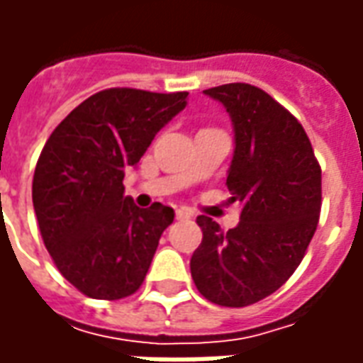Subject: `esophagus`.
<instances>
[{
    "label": "esophagus",
    "mask_w": 363,
    "mask_h": 363,
    "mask_svg": "<svg viewBox=\"0 0 363 363\" xmlns=\"http://www.w3.org/2000/svg\"><path fill=\"white\" fill-rule=\"evenodd\" d=\"M189 218H192L190 210H186V208H179L177 210V220H189Z\"/></svg>",
    "instance_id": "34e87169"
}]
</instances>
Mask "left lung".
<instances>
[{
	"label": "left lung",
	"mask_w": 363,
	"mask_h": 363,
	"mask_svg": "<svg viewBox=\"0 0 363 363\" xmlns=\"http://www.w3.org/2000/svg\"><path fill=\"white\" fill-rule=\"evenodd\" d=\"M233 122L228 171L239 225L223 231L198 216L202 243L190 259L198 291L216 305L247 307L286 284L303 260L320 213V167L303 126L272 96L249 83L206 89Z\"/></svg>",
	"instance_id": "left-lung-1"
}]
</instances>
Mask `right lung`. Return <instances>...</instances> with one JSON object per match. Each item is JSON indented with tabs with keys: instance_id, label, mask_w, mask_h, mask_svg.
<instances>
[{
	"instance_id": "obj_1",
	"label": "right lung",
	"mask_w": 363,
	"mask_h": 363,
	"mask_svg": "<svg viewBox=\"0 0 363 363\" xmlns=\"http://www.w3.org/2000/svg\"><path fill=\"white\" fill-rule=\"evenodd\" d=\"M186 91H99L52 132L33 177L38 229L62 276L93 299L140 289L173 208H138L124 196V171L186 106Z\"/></svg>"
}]
</instances>
